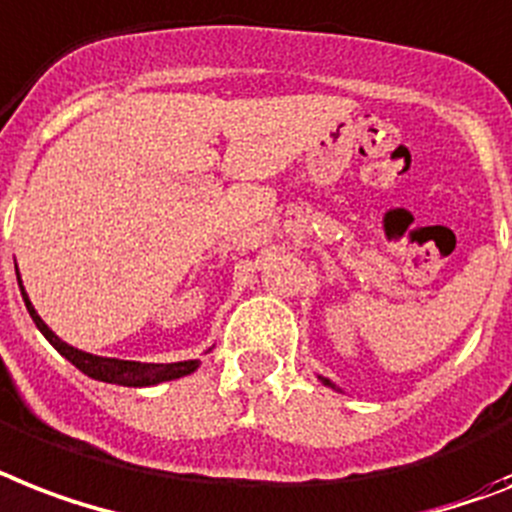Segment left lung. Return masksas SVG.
Listing matches in <instances>:
<instances>
[{
	"label": "left lung",
	"instance_id": "left-lung-1",
	"mask_svg": "<svg viewBox=\"0 0 512 512\" xmlns=\"http://www.w3.org/2000/svg\"><path fill=\"white\" fill-rule=\"evenodd\" d=\"M323 384H328V386H334V384H331V381H326V378H323Z\"/></svg>",
	"mask_w": 512,
	"mask_h": 512
}]
</instances>
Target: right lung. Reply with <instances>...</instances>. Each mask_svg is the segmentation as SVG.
<instances>
[{"mask_svg":"<svg viewBox=\"0 0 512 512\" xmlns=\"http://www.w3.org/2000/svg\"><path fill=\"white\" fill-rule=\"evenodd\" d=\"M20 292H23V284H20ZM23 299H26L28 313H31L36 328H39L41 334L47 336L54 350L60 352L62 357H68L78 371H83L91 378H97V381L118 384V386H152V384H160V381H173V378L189 376V373L197 371L199 360H184V363H134V360L97 357V355H89V352L76 350V347H70V344L62 342L60 336L54 334L52 328L41 321L39 313L33 310L31 299H28L26 292H23Z\"/></svg>","mask_w":512,"mask_h":512,"instance_id":"obj_1","label":"right lung"}]
</instances>
